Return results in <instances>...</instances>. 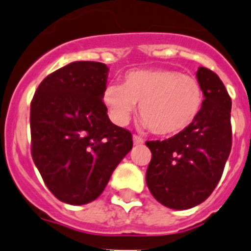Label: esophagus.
<instances>
[{
    "label": "esophagus",
    "mask_w": 251,
    "mask_h": 251,
    "mask_svg": "<svg viewBox=\"0 0 251 251\" xmlns=\"http://www.w3.org/2000/svg\"><path fill=\"white\" fill-rule=\"evenodd\" d=\"M132 142H134V144H136V146H140V144L144 143V140L142 139L140 136H138V135L132 136Z\"/></svg>",
    "instance_id": "34e87169"
}]
</instances>
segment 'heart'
<instances>
[{
    "label": "heart",
    "mask_w": 251,
    "mask_h": 251,
    "mask_svg": "<svg viewBox=\"0 0 251 251\" xmlns=\"http://www.w3.org/2000/svg\"><path fill=\"white\" fill-rule=\"evenodd\" d=\"M111 119L117 125L129 124L138 115L152 134L170 138L182 134L199 117L203 90L199 79L173 69H134L120 85H108L103 93Z\"/></svg>",
    "instance_id": "heart-1"
}]
</instances>
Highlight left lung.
I'll list each match as a JSON object with an SVG mask.
<instances>
[{"label":"left lung","instance_id":"8db88e82","mask_svg":"<svg viewBox=\"0 0 251 251\" xmlns=\"http://www.w3.org/2000/svg\"><path fill=\"white\" fill-rule=\"evenodd\" d=\"M203 90L199 117L179 135L147 142L152 158L146 182L164 206L185 210L210 196L221 180L232 147L231 98L218 75L200 67Z\"/></svg>","mask_w":251,"mask_h":251}]
</instances>
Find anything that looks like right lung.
I'll use <instances>...</instances> for the list:
<instances>
[{
  "label": "right lung",
  "mask_w": 251,
  "mask_h": 251,
  "mask_svg": "<svg viewBox=\"0 0 251 251\" xmlns=\"http://www.w3.org/2000/svg\"><path fill=\"white\" fill-rule=\"evenodd\" d=\"M108 71L71 63L49 75L30 103L32 158L50 192L69 205L100 196L132 148L131 132L112 124L103 103Z\"/></svg>",
  "instance_id": "add662e5"
}]
</instances>
